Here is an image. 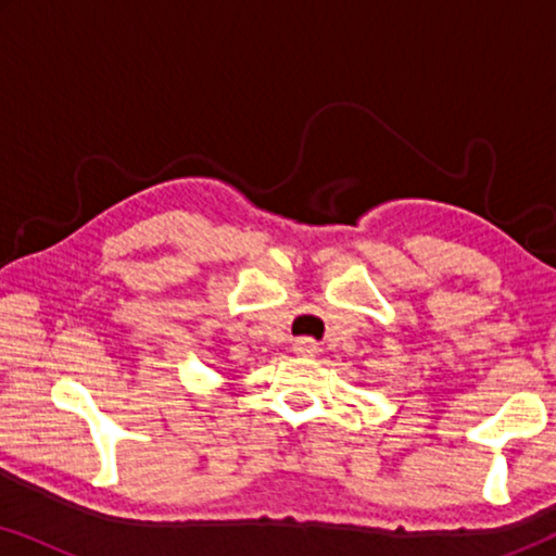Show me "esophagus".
<instances>
[{
  "label": "esophagus",
  "mask_w": 556,
  "mask_h": 556,
  "mask_svg": "<svg viewBox=\"0 0 556 556\" xmlns=\"http://www.w3.org/2000/svg\"><path fill=\"white\" fill-rule=\"evenodd\" d=\"M295 349H299L301 354H316V344L311 339H301V341H295Z\"/></svg>",
  "instance_id": "1"
}]
</instances>
